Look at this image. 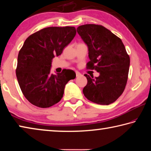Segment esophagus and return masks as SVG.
<instances>
[{
    "instance_id": "esophagus-1",
    "label": "esophagus",
    "mask_w": 151,
    "mask_h": 151,
    "mask_svg": "<svg viewBox=\"0 0 151 151\" xmlns=\"http://www.w3.org/2000/svg\"><path fill=\"white\" fill-rule=\"evenodd\" d=\"M75 73H76V76H79L81 75V74L79 73V72H78V71H75Z\"/></svg>"
}]
</instances>
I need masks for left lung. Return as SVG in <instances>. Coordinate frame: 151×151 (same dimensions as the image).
Instances as JSON below:
<instances>
[{
  "label": "left lung",
  "mask_w": 151,
  "mask_h": 151,
  "mask_svg": "<svg viewBox=\"0 0 151 151\" xmlns=\"http://www.w3.org/2000/svg\"><path fill=\"white\" fill-rule=\"evenodd\" d=\"M77 32L88 46L90 60L86 69L100 73L98 77L87 74L83 92L93 103L109 105L124 92L129 75L130 57L121 39L102 25L79 26Z\"/></svg>",
  "instance_id": "obj_1"
}]
</instances>
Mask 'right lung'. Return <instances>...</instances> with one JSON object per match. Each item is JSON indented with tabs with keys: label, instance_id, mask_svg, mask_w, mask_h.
<instances>
[{
	"label": "right lung",
	"instance_id": "obj_1",
	"mask_svg": "<svg viewBox=\"0 0 151 151\" xmlns=\"http://www.w3.org/2000/svg\"><path fill=\"white\" fill-rule=\"evenodd\" d=\"M74 27H50L30 35L18 55L16 75L22 94L33 105L48 108L63 98L66 84L76 77L73 70L53 75L50 67L76 35Z\"/></svg>",
	"mask_w": 151,
	"mask_h": 151
}]
</instances>
